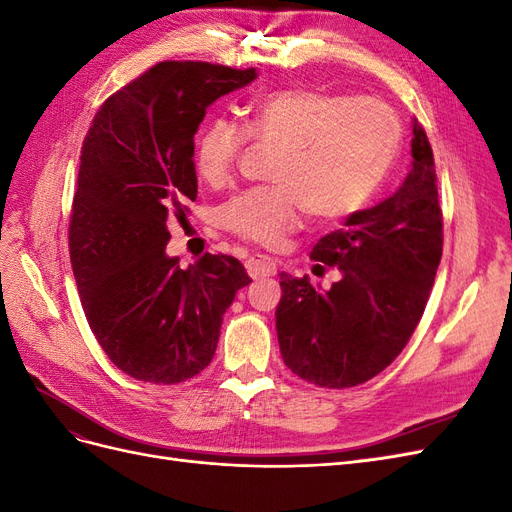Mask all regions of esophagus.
<instances>
[{"mask_svg":"<svg viewBox=\"0 0 512 512\" xmlns=\"http://www.w3.org/2000/svg\"><path fill=\"white\" fill-rule=\"evenodd\" d=\"M245 269L250 273L252 280H260V277L275 275V265L267 258H250L245 262Z\"/></svg>","mask_w":512,"mask_h":512,"instance_id":"esophagus-1","label":"esophagus"}]
</instances>
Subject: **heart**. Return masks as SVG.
<instances>
[{"mask_svg": "<svg viewBox=\"0 0 512 512\" xmlns=\"http://www.w3.org/2000/svg\"><path fill=\"white\" fill-rule=\"evenodd\" d=\"M247 130L280 147L271 192L237 194L222 209L235 235L275 245L301 220L331 224L359 211L376 194L397 158L401 126L378 100L294 87L273 91L247 108ZM245 145V132L226 117L211 119L196 138V175L224 183Z\"/></svg>", "mask_w": 512, "mask_h": 512, "instance_id": "obj_1", "label": "heart"}]
</instances>
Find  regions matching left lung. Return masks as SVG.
I'll return each mask as SVG.
<instances>
[{
	"mask_svg": "<svg viewBox=\"0 0 512 512\" xmlns=\"http://www.w3.org/2000/svg\"><path fill=\"white\" fill-rule=\"evenodd\" d=\"M412 168L399 190L348 215L324 235L314 260L337 267L329 290L280 273L275 329L282 359L299 378L348 389L378 376L406 348L442 258V209L433 151L412 121Z\"/></svg>",
	"mask_w": 512,
	"mask_h": 512,
	"instance_id": "obj_1",
	"label": "left lung"
}]
</instances>
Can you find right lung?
Returning <instances> with one entry per match:
<instances>
[{
    "mask_svg": "<svg viewBox=\"0 0 512 512\" xmlns=\"http://www.w3.org/2000/svg\"><path fill=\"white\" fill-rule=\"evenodd\" d=\"M256 70L162 61L108 98L83 141L70 218L76 288L98 344L123 374L177 384L215 354L226 309L252 280L237 258L181 269L168 220L196 198L194 134L207 108Z\"/></svg>",
    "mask_w": 512,
    "mask_h": 512,
    "instance_id": "obj_1",
    "label": "right lung"
}]
</instances>
